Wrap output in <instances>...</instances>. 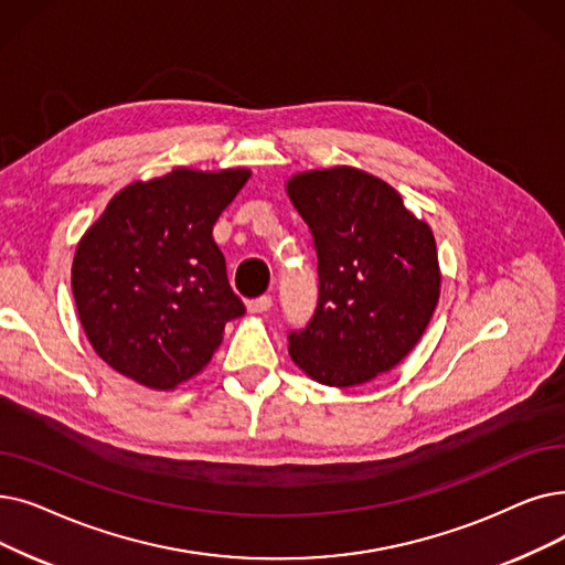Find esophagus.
<instances>
[{"label":"esophagus","instance_id":"esophagus-1","mask_svg":"<svg viewBox=\"0 0 565 565\" xmlns=\"http://www.w3.org/2000/svg\"><path fill=\"white\" fill-rule=\"evenodd\" d=\"M269 307H273V298H269V296H260V298H256L247 305V309L252 313H265V311H269Z\"/></svg>","mask_w":565,"mask_h":565}]
</instances>
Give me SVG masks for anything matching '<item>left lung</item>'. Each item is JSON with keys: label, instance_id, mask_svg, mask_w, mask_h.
Returning <instances> with one entry per match:
<instances>
[{"label": "left lung", "instance_id": "1", "mask_svg": "<svg viewBox=\"0 0 565 565\" xmlns=\"http://www.w3.org/2000/svg\"><path fill=\"white\" fill-rule=\"evenodd\" d=\"M286 193L318 256V307L305 330L288 334V353L323 385L370 383L431 321L440 296L434 233L397 189L353 166L305 170Z\"/></svg>", "mask_w": 565, "mask_h": 565}]
</instances>
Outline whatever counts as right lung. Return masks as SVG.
<instances>
[{
  "label": "right lung",
  "mask_w": 565,
  "mask_h": 565,
  "mask_svg": "<svg viewBox=\"0 0 565 565\" xmlns=\"http://www.w3.org/2000/svg\"><path fill=\"white\" fill-rule=\"evenodd\" d=\"M247 168L178 166L115 193L78 242L71 288L81 326L115 372L150 390L199 376L244 313L212 226Z\"/></svg>",
  "instance_id": "1"
}]
</instances>
